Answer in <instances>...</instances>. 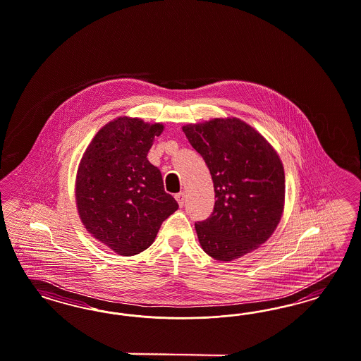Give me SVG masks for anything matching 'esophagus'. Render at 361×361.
Masks as SVG:
<instances>
[{
	"label": "esophagus",
	"instance_id": "1",
	"mask_svg": "<svg viewBox=\"0 0 361 361\" xmlns=\"http://www.w3.org/2000/svg\"><path fill=\"white\" fill-rule=\"evenodd\" d=\"M175 198L178 200L179 206L182 207V206L185 204V202H186V194H185V192H179V194H176V195H175Z\"/></svg>",
	"mask_w": 361,
	"mask_h": 361
}]
</instances>
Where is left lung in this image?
Segmentation results:
<instances>
[{"mask_svg":"<svg viewBox=\"0 0 361 361\" xmlns=\"http://www.w3.org/2000/svg\"><path fill=\"white\" fill-rule=\"evenodd\" d=\"M183 133L210 170L216 200L210 216L195 224L202 249L218 261L253 252L282 215L285 175L277 152L235 118L187 124Z\"/></svg>","mask_w":361,"mask_h":361,"instance_id":"obj_1","label":"left lung"}]
</instances>
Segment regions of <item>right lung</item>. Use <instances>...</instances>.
<instances>
[{
    "label": "right lung",
    "instance_id": "right-lung-1",
    "mask_svg": "<svg viewBox=\"0 0 361 361\" xmlns=\"http://www.w3.org/2000/svg\"><path fill=\"white\" fill-rule=\"evenodd\" d=\"M163 126L119 118L104 126L81 158L76 202L96 240L121 255L146 250L178 209L163 186L161 170L147 159Z\"/></svg>",
    "mask_w": 361,
    "mask_h": 361
}]
</instances>
